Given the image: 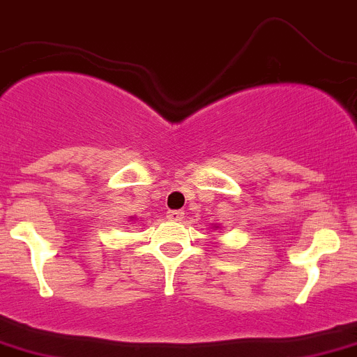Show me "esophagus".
<instances>
[{
  "instance_id": "1",
  "label": "esophagus",
  "mask_w": 357,
  "mask_h": 357,
  "mask_svg": "<svg viewBox=\"0 0 357 357\" xmlns=\"http://www.w3.org/2000/svg\"><path fill=\"white\" fill-rule=\"evenodd\" d=\"M167 218H169V220H173V222H178V220H182V218H184V213L182 211H176V209H173V211H167Z\"/></svg>"
}]
</instances>
